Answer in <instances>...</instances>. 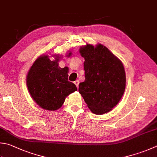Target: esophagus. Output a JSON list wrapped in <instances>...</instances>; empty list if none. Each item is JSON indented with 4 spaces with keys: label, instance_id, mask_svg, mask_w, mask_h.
<instances>
[{
    "label": "esophagus",
    "instance_id": "obj_1",
    "mask_svg": "<svg viewBox=\"0 0 157 157\" xmlns=\"http://www.w3.org/2000/svg\"><path fill=\"white\" fill-rule=\"evenodd\" d=\"M74 82H75V85L76 86V87L78 88V85H79V81H75Z\"/></svg>",
    "mask_w": 157,
    "mask_h": 157
}]
</instances>
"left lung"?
<instances>
[{
    "instance_id": "8db88e82",
    "label": "left lung",
    "mask_w": 157,
    "mask_h": 157,
    "mask_svg": "<svg viewBox=\"0 0 157 157\" xmlns=\"http://www.w3.org/2000/svg\"><path fill=\"white\" fill-rule=\"evenodd\" d=\"M79 52L85 59V80L78 91L93 113H108L117 105L126 88V72L122 62L106 46L87 44Z\"/></svg>"
}]
</instances>
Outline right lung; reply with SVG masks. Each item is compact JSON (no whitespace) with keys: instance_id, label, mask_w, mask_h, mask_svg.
Segmentation results:
<instances>
[{"instance_id":"right-lung-1","label":"right lung","mask_w":157,"mask_h":157,"mask_svg":"<svg viewBox=\"0 0 157 157\" xmlns=\"http://www.w3.org/2000/svg\"><path fill=\"white\" fill-rule=\"evenodd\" d=\"M72 53L67 52V57ZM42 55L34 61L26 75V85L32 98L41 108L56 111L61 108L70 94L77 90L76 85L68 81V67L61 68L59 55Z\"/></svg>"}]
</instances>
